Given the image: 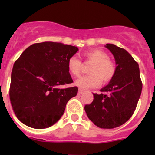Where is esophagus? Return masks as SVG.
Wrapping results in <instances>:
<instances>
[{"instance_id": "34e87169", "label": "esophagus", "mask_w": 155, "mask_h": 155, "mask_svg": "<svg viewBox=\"0 0 155 155\" xmlns=\"http://www.w3.org/2000/svg\"><path fill=\"white\" fill-rule=\"evenodd\" d=\"M78 93H79V94H82L84 93V90H82V89H79V91H78Z\"/></svg>"}]
</instances>
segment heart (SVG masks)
Returning a JSON list of instances; mask_svg holds the SVG:
<instances>
[{
	"label": "heart",
	"mask_w": 155,
	"mask_h": 155,
	"mask_svg": "<svg viewBox=\"0 0 155 155\" xmlns=\"http://www.w3.org/2000/svg\"><path fill=\"white\" fill-rule=\"evenodd\" d=\"M83 57L93 64L89 70L90 74L82 76L75 81V85L80 88L97 87L103 82L107 84L114 77L116 71L115 65L106 52L97 48H92L83 53ZM68 68L73 76H79L82 70V62L76 56H71L68 59Z\"/></svg>",
	"instance_id": "obj_1"
}]
</instances>
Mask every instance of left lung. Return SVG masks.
Here are the masks:
<instances>
[{
    "label": "left lung",
    "mask_w": 155,
    "mask_h": 155,
    "mask_svg": "<svg viewBox=\"0 0 155 155\" xmlns=\"http://www.w3.org/2000/svg\"><path fill=\"white\" fill-rule=\"evenodd\" d=\"M106 47L115 58V74L101 89V94H93V101L85 106V110L95 125L112 129L122 125L132 116L141 95L143 83L138 63L125 49L110 43Z\"/></svg>",
    "instance_id": "1"
}]
</instances>
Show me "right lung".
I'll return each instance as SVG.
<instances>
[{"mask_svg":"<svg viewBox=\"0 0 155 155\" xmlns=\"http://www.w3.org/2000/svg\"><path fill=\"white\" fill-rule=\"evenodd\" d=\"M78 50L76 46L61 43H34L15 61L11 74L10 99L21 122L43 129L60 119L67 103L77 94L78 87L57 86L73 82L68 61Z\"/></svg>","mask_w":155,"mask_h":155,"instance_id":"right-lung-1","label":"right lung"}]
</instances>
